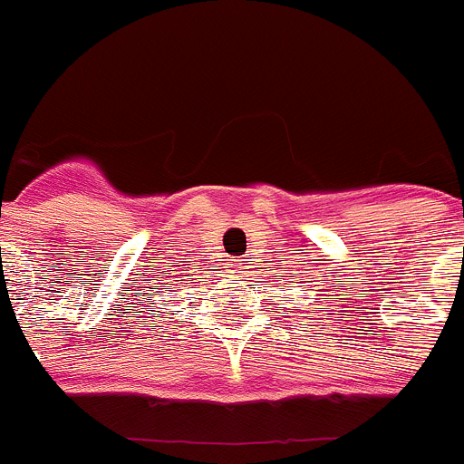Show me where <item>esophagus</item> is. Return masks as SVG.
<instances>
[{
	"label": "esophagus",
	"mask_w": 464,
	"mask_h": 464,
	"mask_svg": "<svg viewBox=\"0 0 464 464\" xmlns=\"http://www.w3.org/2000/svg\"><path fill=\"white\" fill-rule=\"evenodd\" d=\"M235 269H237V274H239L241 269H246V262L244 260H235Z\"/></svg>",
	"instance_id": "1"
}]
</instances>
